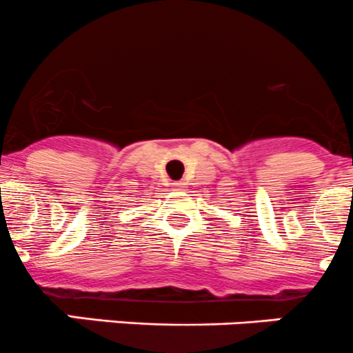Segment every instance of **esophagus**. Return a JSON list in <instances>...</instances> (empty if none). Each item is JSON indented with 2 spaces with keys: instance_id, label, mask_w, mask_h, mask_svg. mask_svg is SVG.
Instances as JSON below:
<instances>
[{
  "instance_id": "esophagus-1",
  "label": "esophagus",
  "mask_w": 353,
  "mask_h": 353,
  "mask_svg": "<svg viewBox=\"0 0 353 353\" xmlns=\"http://www.w3.org/2000/svg\"><path fill=\"white\" fill-rule=\"evenodd\" d=\"M173 187L175 188H178V190H180V188H183L185 187V181H175V183H172Z\"/></svg>"
}]
</instances>
